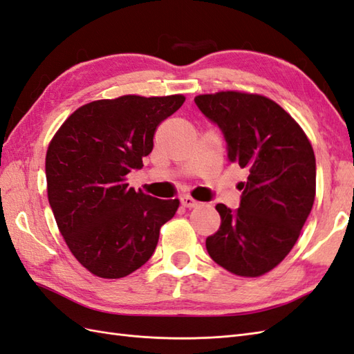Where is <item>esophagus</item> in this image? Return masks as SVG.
Wrapping results in <instances>:
<instances>
[{
    "mask_svg": "<svg viewBox=\"0 0 354 354\" xmlns=\"http://www.w3.org/2000/svg\"><path fill=\"white\" fill-rule=\"evenodd\" d=\"M180 205H183V207H185V208H194V207H197V205H199V202L194 201L192 196H183V197H180Z\"/></svg>",
    "mask_w": 354,
    "mask_h": 354,
    "instance_id": "obj_1",
    "label": "esophagus"
}]
</instances>
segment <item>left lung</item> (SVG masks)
Masks as SVG:
<instances>
[{"label": "left lung", "mask_w": 354, "mask_h": 354, "mask_svg": "<svg viewBox=\"0 0 354 354\" xmlns=\"http://www.w3.org/2000/svg\"><path fill=\"white\" fill-rule=\"evenodd\" d=\"M194 102L223 131L227 160L249 171L240 208L216 207L221 223L207 250L236 276L266 274L291 252L314 205V149L291 114L267 96L223 90Z\"/></svg>", "instance_id": "obj_1"}]
</instances>
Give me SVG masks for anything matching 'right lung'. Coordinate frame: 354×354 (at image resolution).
I'll return each instance as SVG.
<instances>
[{
	"instance_id": "add662e5",
	"label": "right lung",
	"mask_w": 354,
	"mask_h": 354,
	"mask_svg": "<svg viewBox=\"0 0 354 354\" xmlns=\"http://www.w3.org/2000/svg\"><path fill=\"white\" fill-rule=\"evenodd\" d=\"M184 95L97 100L63 122L46 151V190L54 217L73 257L90 273L120 279L146 264L160 227L179 201H161L128 187L143 167L160 123Z\"/></svg>"
}]
</instances>
